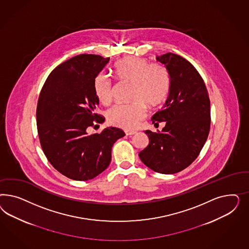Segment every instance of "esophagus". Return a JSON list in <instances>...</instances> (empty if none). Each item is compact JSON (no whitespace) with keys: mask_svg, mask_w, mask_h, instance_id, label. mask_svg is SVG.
Instances as JSON below:
<instances>
[{"mask_svg":"<svg viewBox=\"0 0 249 249\" xmlns=\"http://www.w3.org/2000/svg\"><path fill=\"white\" fill-rule=\"evenodd\" d=\"M137 131L135 130H125V134L127 136L134 135Z\"/></svg>","mask_w":249,"mask_h":249,"instance_id":"34e87169","label":"esophagus"}]
</instances>
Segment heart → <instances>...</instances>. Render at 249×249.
I'll return each mask as SVG.
<instances>
[{"instance_id": "heart-1", "label": "heart", "mask_w": 249, "mask_h": 249, "mask_svg": "<svg viewBox=\"0 0 249 249\" xmlns=\"http://www.w3.org/2000/svg\"><path fill=\"white\" fill-rule=\"evenodd\" d=\"M118 77L132 83L131 99L128 104H117L107 112V121L115 126L134 128L147 115V105L161 104L170 89V75L167 68L151 63L141 56H127L115 65ZM95 95L104 105L111 102L113 98V83L110 76L105 73L98 74L93 83Z\"/></svg>"}]
</instances>
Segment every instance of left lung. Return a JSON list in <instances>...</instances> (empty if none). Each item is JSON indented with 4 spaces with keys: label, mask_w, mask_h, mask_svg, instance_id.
<instances>
[{
    "label": "left lung",
    "mask_w": 249,
    "mask_h": 249,
    "mask_svg": "<svg viewBox=\"0 0 249 249\" xmlns=\"http://www.w3.org/2000/svg\"><path fill=\"white\" fill-rule=\"evenodd\" d=\"M170 75L165 104L151 118L154 125L165 122L160 132L146 130L149 145L139 153L152 171L163 174L179 173L196 160L210 130V99L205 84L196 68L178 54L156 57Z\"/></svg>",
    "instance_id": "left-lung-1"
}]
</instances>
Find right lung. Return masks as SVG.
<instances>
[{
  "label": "right lung",
  "mask_w": 249,
  "mask_h": 249,
  "mask_svg": "<svg viewBox=\"0 0 249 249\" xmlns=\"http://www.w3.org/2000/svg\"><path fill=\"white\" fill-rule=\"evenodd\" d=\"M97 54H78L57 66L48 75L38 98L37 131L49 162L75 181H88L105 171L111 149L124 131L109 127L88 134L87 128L102 123L95 113L99 101L93 83L108 63Z\"/></svg>",
  "instance_id": "obj_1"
}]
</instances>
